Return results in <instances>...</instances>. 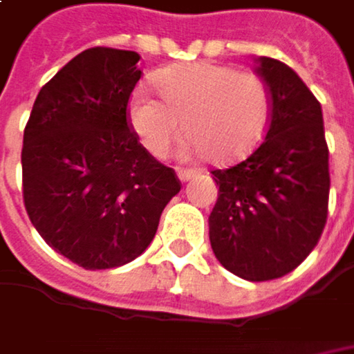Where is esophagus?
<instances>
[{
    "label": "esophagus",
    "instance_id": "obj_1",
    "mask_svg": "<svg viewBox=\"0 0 354 354\" xmlns=\"http://www.w3.org/2000/svg\"><path fill=\"white\" fill-rule=\"evenodd\" d=\"M177 177L181 179V181H189V179H193L195 177V171L193 169H185V167H177Z\"/></svg>",
    "mask_w": 354,
    "mask_h": 354
}]
</instances>
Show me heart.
<instances>
[{
    "label": "heart",
    "mask_w": 354,
    "mask_h": 354,
    "mask_svg": "<svg viewBox=\"0 0 354 354\" xmlns=\"http://www.w3.org/2000/svg\"><path fill=\"white\" fill-rule=\"evenodd\" d=\"M161 100L138 90L129 100V124L142 145L163 157L183 133L187 153L218 165L248 157L264 140L272 96L254 73L214 62H189L156 75Z\"/></svg>",
    "instance_id": "heart-1"
}]
</instances>
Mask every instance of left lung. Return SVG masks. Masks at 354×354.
<instances>
[{
	"label": "left lung",
	"mask_w": 354,
	"mask_h": 354,
	"mask_svg": "<svg viewBox=\"0 0 354 354\" xmlns=\"http://www.w3.org/2000/svg\"><path fill=\"white\" fill-rule=\"evenodd\" d=\"M272 112L260 147L214 169L218 198L209 216L216 260L248 281L290 274L319 242L329 207V149L321 104L283 62L258 57Z\"/></svg>",
	"instance_id": "8db88e82"
}]
</instances>
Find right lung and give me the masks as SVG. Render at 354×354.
<instances>
[{
  "label": "right lung",
  "mask_w": 354,
  "mask_h": 354,
  "mask_svg": "<svg viewBox=\"0 0 354 354\" xmlns=\"http://www.w3.org/2000/svg\"><path fill=\"white\" fill-rule=\"evenodd\" d=\"M133 50L94 47L41 88L23 131V203L50 248L84 270L136 260L181 191L131 131Z\"/></svg>",
  "instance_id": "1"
}]
</instances>
